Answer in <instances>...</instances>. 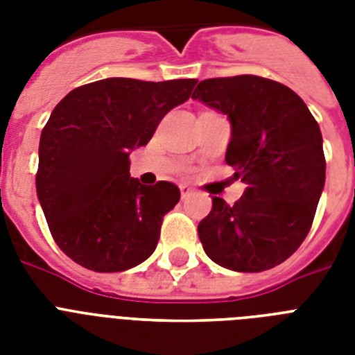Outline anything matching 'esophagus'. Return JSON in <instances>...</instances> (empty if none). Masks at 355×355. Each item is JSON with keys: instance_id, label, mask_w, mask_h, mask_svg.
Wrapping results in <instances>:
<instances>
[{"instance_id": "obj_1", "label": "esophagus", "mask_w": 355, "mask_h": 355, "mask_svg": "<svg viewBox=\"0 0 355 355\" xmlns=\"http://www.w3.org/2000/svg\"><path fill=\"white\" fill-rule=\"evenodd\" d=\"M191 193H193V189L188 188V186H180V195H182V199L189 197Z\"/></svg>"}]
</instances>
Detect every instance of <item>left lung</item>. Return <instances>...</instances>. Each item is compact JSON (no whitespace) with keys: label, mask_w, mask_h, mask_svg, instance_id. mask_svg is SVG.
Wrapping results in <instances>:
<instances>
[{"label":"left lung","mask_w":355,"mask_h":355,"mask_svg":"<svg viewBox=\"0 0 355 355\" xmlns=\"http://www.w3.org/2000/svg\"><path fill=\"white\" fill-rule=\"evenodd\" d=\"M191 97L228 116L225 160L247 184L232 206L211 199L197 228L205 252L237 272L272 269L302 245L324 189L319 123L291 88L258 75L200 80Z\"/></svg>","instance_id":"1"}]
</instances>
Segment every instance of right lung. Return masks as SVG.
<instances>
[{
    "mask_svg": "<svg viewBox=\"0 0 355 355\" xmlns=\"http://www.w3.org/2000/svg\"><path fill=\"white\" fill-rule=\"evenodd\" d=\"M195 85L110 77L75 88L55 107L40 136L36 195L53 239L75 263L118 272L155 252L180 189L166 180L139 184L128 155Z\"/></svg>",
    "mask_w": 355,
    "mask_h": 355,
    "instance_id": "right-lung-1",
    "label": "right lung"
}]
</instances>
